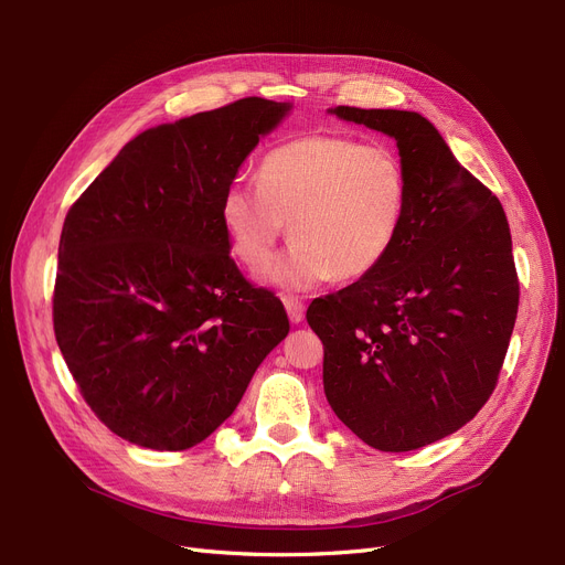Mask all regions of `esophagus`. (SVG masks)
Returning a JSON list of instances; mask_svg holds the SVG:
<instances>
[{
	"label": "esophagus",
	"mask_w": 565,
	"mask_h": 565,
	"mask_svg": "<svg viewBox=\"0 0 565 565\" xmlns=\"http://www.w3.org/2000/svg\"><path fill=\"white\" fill-rule=\"evenodd\" d=\"M284 307H286V313H288L290 322H302L305 320V302L302 300L290 298V295H286Z\"/></svg>",
	"instance_id": "esophagus-1"
}]
</instances>
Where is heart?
<instances>
[{
  "mask_svg": "<svg viewBox=\"0 0 565 565\" xmlns=\"http://www.w3.org/2000/svg\"><path fill=\"white\" fill-rule=\"evenodd\" d=\"M256 183L224 190L220 222L233 256L247 267L270 258L288 222L295 241L260 273L286 290L373 273L398 241L409 199L394 148L334 135L275 148L260 160Z\"/></svg>",
  "mask_w": 565,
  "mask_h": 565,
  "instance_id": "heart-1",
  "label": "heart"
}]
</instances>
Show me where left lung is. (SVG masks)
<instances>
[{
	"mask_svg": "<svg viewBox=\"0 0 565 565\" xmlns=\"http://www.w3.org/2000/svg\"><path fill=\"white\" fill-rule=\"evenodd\" d=\"M396 141L409 199L373 273L309 305L324 396L377 451H414L486 405L507 358L520 284L499 199L417 111L328 109Z\"/></svg>",
	"mask_w": 565,
	"mask_h": 565,
	"instance_id": "1",
	"label": "left lung"
}]
</instances>
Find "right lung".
I'll return each mask as SVG.
<instances>
[{"label": "right lung", "instance_id": "right-lung-1", "mask_svg": "<svg viewBox=\"0 0 565 565\" xmlns=\"http://www.w3.org/2000/svg\"><path fill=\"white\" fill-rule=\"evenodd\" d=\"M290 107L243 98L148 128L66 215L54 337L88 407L137 447L185 451L215 433L290 330L220 222L224 190Z\"/></svg>", "mask_w": 565, "mask_h": 565}]
</instances>
